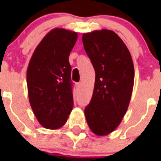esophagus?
<instances>
[{"label": "esophagus", "mask_w": 161, "mask_h": 161, "mask_svg": "<svg viewBox=\"0 0 161 161\" xmlns=\"http://www.w3.org/2000/svg\"><path fill=\"white\" fill-rule=\"evenodd\" d=\"M75 86H76V89H79L80 88V83H76L75 84Z\"/></svg>", "instance_id": "obj_1"}]
</instances>
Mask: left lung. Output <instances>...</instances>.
I'll return each mask as SVG.
<instances>
[{
  "label": "left lung",
  "instance_id": "8db88e82",
  "mask_svg": "<svg viewBox=\"0 0 161 161\" xmlns=\"http://www.w3.org/2000/svg\"><path fill=\"white\" fill-rule=\"evenodd\" d=\"M82 41L96 73L85 118L95 135L107 136L119 126L128 108L135 78L133 61L128 48L113 31L85 33Z\"/></svg>",
  "mask_w": 161,
  "mask_h": 161
}]
</instances>
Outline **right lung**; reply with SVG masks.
<instances>
[{
  "mask_svg": "<svg viewBox=\"0 0 161 161\" xmlns=\"http://www.w3.org/2000/svg\"><path fill=\"white\" fill-rule=\"evenodd\" d=\"M77 33L55 28L42 39L26 72L29 101L38 123L51 130L66 123L73 107L68 56Z\"/></svg>",
  "mask_w": 161,
  "mask_h": 161,
  "instance_id": "obj_1",
  "label": "right lung"
}]
</instances>
